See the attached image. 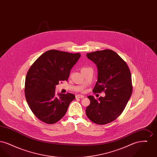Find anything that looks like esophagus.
I'll list each match as a JSON object with an SVG mask.
<instances>
[{"instance_id":"obj_1","label":"esophagus","mask_w":157,"mask_h":157,"mask_svg":"<svg viewBox=\"0 0 157 157\" xmlns=\"http://www.w3.org/2000/svg\"><path fill=\"white\" fill-rule=\"evenodd\" d=\"M84 96L82 95H76V98H83Z\"/></svg>"}]
</instances>
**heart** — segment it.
I'll list each match as a JSON object with an SVG mask.
<instances>
[{"instance_id":"b5f03b06","label":"heart","mask_w":157,"mask_h":157,"mask_svg":"<svg viewBox=\"0 0 157 157\" xmlns=\"http://www.w3.org/2000/svg\"><path fill=\"white\" fill-rule=\"evenodd\" d=\"M83 69H86V68H85V67H84V68H83Z\"/></svg>"}]
</instances>
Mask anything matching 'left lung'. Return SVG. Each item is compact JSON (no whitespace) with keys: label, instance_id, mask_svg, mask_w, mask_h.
I'll return each instance as SVG.
<instances>
[{"label":"left lung","instance_id":"obj_1","mask_svg":"<svg viewBox=\"0 0 157 157\" xmlns=\"http://www.w3.org/2000/svg\"><path fill=\"white\" fill-rule=\"evenodd\" d=\"M86 56L97 67V82L93 92L104 91L105 96L98 99L88 96L90 105L86 114L93 122L104 125L116 120L125 109L132 92L131 72L126 62L112 50L88 53Z\"/></svg>","mask_w":157,"mask_h":157}]
</instances>
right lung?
<instances>
[{
  "instance_id": "right-lung-1",
  "label": "right lung",
  "mask_w": 157,
  "mask_h": 157,
  "mask_svg": "<svg viewBox=\"0 0 157 157\" xmlns=\"http://www.w3.org/2000/svg\"><path fill=\"white\" fill-rule=\"evenodd\" d=\"M80 57L79 53L49 50L31 66L26 76L25 94L31 111L39 120L52 124L65 115L75 96L70 93L56 95V85L67 81Z\"/></svg>"
}]
</instances>
